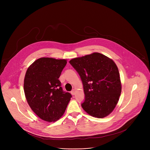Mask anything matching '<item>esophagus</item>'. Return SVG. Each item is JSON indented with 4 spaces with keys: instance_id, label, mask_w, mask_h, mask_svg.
<instances>
[{
    "instance_id": "1",
    "label": "esophagus",
    "mask_w": 150,
    "mask_h": 150,
    "mask_svg": "<svg viewBox=\"0 0 150 150\" xmlns=\"http://www.w3.org/2000/svg\"><path fill=\"white\" fill-rule=\"evenodd\" d=\"M71 94H72V96H74L75 94V90H73L71 92Z\"/></svg>"
}]
</instances>
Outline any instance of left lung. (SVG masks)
I'll return each mask as SVG.
<instances>
[{
    "label": "left lung",
    "mask_w": 150,
    "mask_h": 150,
    "mask_svg": "<svg viewBox=\"0 0 150 150\" xmlns=\"http://www.w3.org/2000/svg\"><path fill=\"white\" fill-rule=\"evenodd\" d=\"M69 63L79 75L83 84V109L95 117L108 116L115 108L122 90L115 63L99 53L72 59Z\"/></svg>",
    "instance_id": "1"
}]
</instances>
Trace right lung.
<instances>
[{"label": "right lung", "instance_id": "add662e5", "mask_svg": "<svg viewBox=\"0 0 150 150\" xmlns=\"http://www.w3.org/2000/svg\"><path fill=\"white\" fill-rule=\"evenodd\" d=\"M67 60L41 57L28 68L24 83L27 101L41 119L57 121L64 114L72 95L63 91L59 78Z\"/></svg>", "mask_w": 150, "mask_h": 150}]
</instances>
